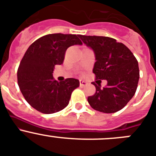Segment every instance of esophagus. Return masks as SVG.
<instances>
[{
	"label": "esophagus",
	"mask_w": 156,
	"mask_h": 156,
	"mask_svg": "<svg viewBox=\"0 0 156 156\" xmlns=\"http://www.w3.org/2000/svg\"><path fill=\"white\" fill-rule=\"evenodd\" d=\"M87 85V82L85 81H80V85H81V87L82 86H85V85Z\"/></svg>",
	"instance_id": "esophagus-1"
}]
</instances>
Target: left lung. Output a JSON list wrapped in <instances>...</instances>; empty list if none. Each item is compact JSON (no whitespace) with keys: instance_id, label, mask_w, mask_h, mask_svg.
I'll return each mask as SVG.
<instances>
[{"instance_id":"left-lung-1","label":"left lung","mask_w":156,"mask_h":156,"mask_svg":"<svg viewBox=\"0 0 156 156\" xmlns=\"http://www.w3.org/2000/svg\"><path fill=\"white\" fill-rule=\"evenodd\" d=\"M79 37L95 52V79L107 81L103 88L92 82L95 93L88 96V103L102 113L119 111L132 99L137 90L140 76L137 59L125 45L113 38L83 35H79Z\"/></svg>"}]
</instances>
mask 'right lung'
I'll list each match as a JSON object with an SVG mask.
<instances>
[{
	"instance_id": "add662e5",
	"label": "right lung",
	"mask_w": 156,
	"mask_h": 156,
	"mask_svg": "<svg viewBox=\"0 0 156 156\" xmlns=\"http://www.w3.org/2000/svg\"><path fill=\"white\" fill-rule=\"evenodd\" d=\"M81 45L78 36L54 33L39 38L29 46L17 71L21 92L29 105L50 114L68 106L71 93L79 86L75 78L58 82L53 77L55 65H61L68 47Z\"/></svg>"
}]
</instances>
